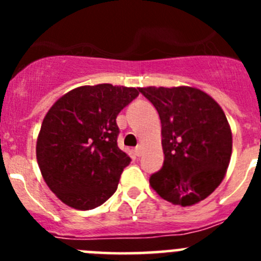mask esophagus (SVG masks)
I'll return each mask as SVG.
<instances>
[{
    "instance_id": "esophagus-1",
    "label": "esophagus",
    "mask_w": 261,
    "mask_h": 261,
    "mask_svg": "<svg viewBox=\"0 0 261 261\" xmlns=\"http://www.w3.org/2000/svg\"><path fill=\"white\" fill-rule=\"evenodd\" d=\"M142 151H144V147H142V145H138V146H136L135 149V154L137 156H141L142 155Z\"/></svg>"
}]
</instances>
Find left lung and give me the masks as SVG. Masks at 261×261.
Segmentation results:
<instances>
[{"label":"left lung","mask_w":261,"mask_h":261,"mask_svg":"<svg viewBox=\"0 0 261 261\" xmlns=\"http://www.w3.org/2000/svg\"><path fill=\"white\" fill-rule=\"evenodd\" d=\"M158 111L165 162L150 186L166 201L191 206L206 199L226 175L232 150L229 121L220 105L190 86L141 87Z\"/></svg>","instance_id":"1"}]
</instances>
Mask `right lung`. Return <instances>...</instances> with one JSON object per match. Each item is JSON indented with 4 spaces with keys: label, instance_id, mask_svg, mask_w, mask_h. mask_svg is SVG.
Here are the masks:
<instances>
[{
    "label": "right lung",
    "instance_id": "right-lung-1",
    "mask_svg": "<svg viewBox=\"0 0 261 261\" xmlns=\"http://www.w3.org/2000/svg\"><path fill=\"white\" fill-rule=\"evenodd\" d=\"M135 87L81 86L45 115L36 159L49 190L70 208L94 209L114 195L128 154L117 146L116 117L138 95Z\"/></svg>",
    "mask_w": 261,
    "mask_h": 261
}]
</instances>
